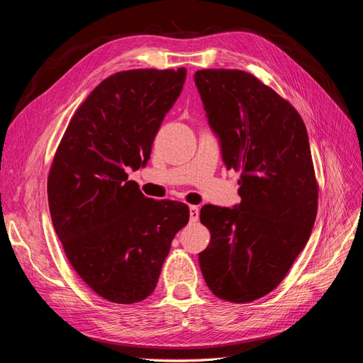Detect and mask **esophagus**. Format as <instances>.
Instances as JSON below:
<instances>
[{"label": "esophagus", "instance_id": "esophagus-1", "mask_svg": "<svg viewBox=\"0 0 363 363\" xmlns=\"http://www.w3.org/2000/svg\"><path fill=\"white\" fill-rule=\"evenodd\" d=\"M189 216H191V221H199L200 218V208L199 206H189Z\"/></svg>", "mask_w": 363, "mask_h": 363}]
</instances>
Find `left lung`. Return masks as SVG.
<instances>
[{"label":"left lung","mask_w":363,"mask_h":363,"mask_svg":"<svg viewBox=\"0 0 363 363\" xmlns=\"http://www.w3.org/2000/svg\"><path fill=\"white\" fill-rule=\"evenodd\" d=\"M194 80L225 167L240 172L239 204L201 208L211 242L200 268L218 298L250 303L279 286L312 233L309 138L295 107L250 72L201 69Z\"/></svg>","instance_id":"obj_1"}]
</instances>
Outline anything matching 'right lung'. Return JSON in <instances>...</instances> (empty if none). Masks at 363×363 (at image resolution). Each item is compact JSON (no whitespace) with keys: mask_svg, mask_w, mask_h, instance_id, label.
<instances>
[{"mask_svg":"<svg viewBox=\"0 0 363 363\" xmlns=\"http://www.w3.org/2000/svg\"><path fill=\"white\" fill-rule=\"evenodd\" d=\"M186 69H130L107 77L77 108L48 174V204L65 255L104 300L133 304L155 291L189 207L152 200L127 180L145 167Z\"/></svg>","mask_w":363,"mask_h":363,"instance_id":"1","label":"right lung"}]
</instances>
